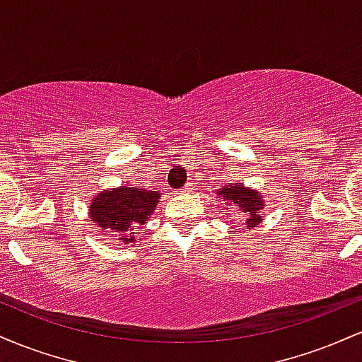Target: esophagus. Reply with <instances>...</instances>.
<instances>
[{
	"mask_svg": "<svg viewBox=\"0 0 362 362\" xmlns=\"http://www.w3.org/2000/svg\"><path fill=\"white\" fill-rule=\"evenodd\" d=\"M194 190H195V187H194L192 184H187V185L184 187V189H180V194H182V195H187V194H192V192H194Z\"/></svg>",
	"mask_w": 362,
	"mask_h": 362,
	"instance_id": "1",
	"label": "esophagus"
}]
</instances>
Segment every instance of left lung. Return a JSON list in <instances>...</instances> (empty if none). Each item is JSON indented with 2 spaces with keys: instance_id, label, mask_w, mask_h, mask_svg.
<instances>
[{
  "instance_id": "8db88e82",
  "label": "left lung",
  "mask_w": 362,
  "mask_h": 362,
  "mask_svg": "<svg viewBox=\"0 0 362 362\" xmlns=\"http://www.w3.org/2000/svg\"><path fill=\"white\" fill-rule=\"evenodd\" d=\"M216 195H218L216 199L226 206V211L233 209L231 214H238V219L242 221L243 226L240 228V233L250 231L257 224L262 223L260 211L264 209L265 202L264 195L259 190L252 189V187H245L242 184H230L216 190Z\"/></svg>"
}]
</instances>
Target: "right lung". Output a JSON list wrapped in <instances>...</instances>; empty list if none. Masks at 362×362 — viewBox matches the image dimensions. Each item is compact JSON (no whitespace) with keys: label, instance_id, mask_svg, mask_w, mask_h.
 I'll return each instance as SVG.
<instances>
[{"label":"right lung","instance_id":"obj_1","mask_svg":"<svg viewBox=\"0 0 362 362\" xmlns=\"http://www.w3.org/2000/svg\"><path fill=\"white\" fill-rule=\"evenodd\" d=\"M160 197L158 190H148L139 185L122 184L102 189L91 199L88 221L109 233H117L120 242L136 243L139 228L155 213Z\"/></svg>","mask_w":362,"mask_h":362}]
</instances>
